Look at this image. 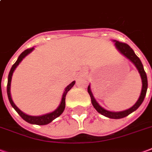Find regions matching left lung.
<instances>
[{
	"label": "left lung",
	"mask_w": 152,
	"mask_h": 152,
	"mask_svg": "<svg viewBox=\"0 0 152 152\" xmlns=\"http://www.w3.org/2000/svg\"><path fill=\"white\" fill-rule=\"evenodd\" d=\"M113 42H115V48L118 50V51L121 54H123L124 57H126V58L132 61V63L134 64V66L136 67L138 71L140 73V77H141V80H142V90H141V93H140V98L138 99L137 102L132 106L131 108H129L127 110H122V111H110V110H107L102 107L97 102V101L94 99L93 94L91 92V85H89L88 93L90 94L91 99V102L93 107L95 108V110L101 115H104L107 118H115V119H118V118H122L126 117L132 112H134V110H136L140 105L142 104V102L144 100V98L147 94V90H148V77L146 75L145 70L143 69V66H142V62L140 61V59L137 57V55L134 53V50H132V48L130 47L126 43H123V42H119L118 41L116 40H113Z\"/></svg>",
	"instance_id": "8db88e82"
}]
</instances>
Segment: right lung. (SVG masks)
Returning <instances> with one entry per match:
<instances>
[{
    "label": "right lung",
    "instance_id": "obj_1",
    "mask_svg": "<svg viewBox=\"0 0 152 152\" xmlns=\"http://www.w3.org/2000/svg\"><path fill=\"white\" fill-rule=\"evenodd\" d=\"M34 50V47L30 48V49H28V50H25L22 53H20V56L18 57V60L16 61L15 63L12 65V68L10 69V74H9V76H8V84H7V94H8V98H9V100H10V102L11 106H12L14 110L18 113V115H20L21 118H23L24 120L26 121L27 123L31 124H36V125H46V124H49L50 123H51L52 121L54 120L56 118L59 117L60 115L63 113L64 110H65V107H66V94L68 93V91L70 90V89L74 86V85L75 84V81H73L70 84L67 86L65 88V91L63 92V94H62V98H61V102L60 104L58 107V108L54 110L53 111L50 113H47V114H45V115H37V116H33V115H28L26 113H24L23 111L18 108L17 106L15 105V103L13 102L12 99V97H11V92H10V86H11V81H12V76L13 72L16 69V68L18 67V66L20 63V61H22L26 56L29 54L31 53L32 51Z\"/></svg>",
    "mask_w": 152,
    "mask_h": 152
}]
</instances>
